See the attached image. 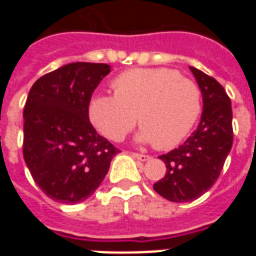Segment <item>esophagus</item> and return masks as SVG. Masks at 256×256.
Instances as JSON below:
<instances>
[{"instance_id": "obj_1", "label": "esophagus", "mask_w": 256, "mask_h": 256, "mask_svg": "<svg viewBox=\"0 0 256 256\" xmlns=\"http://www.w3.org/2000/svg\"><path fill=\"white\" fill-rule=\"evenodd\" d=\"M133 158L134 159H137L140 162H146L150 160V158L148 155H144V154H133Z\"/></svg>"}]
</instances>
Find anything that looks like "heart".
Instances as JSON below:
<instances>
[{
  "instance_id": "b5f03b06",
  "label": "heart",
  "mask_w": 256,
  "mask_h": 256,
  "mask_svg": "<svg viewBox=\"0 0 256 256\" xmlns=\"http://www.w3.org/2000/svg\"><path fill=\"white\" fill-rule=\"evenodd\" d=\"M115 94L90 97L88 115L106 138L119 141L133 128L136 115L142 126L140 142L168 150L182 141L202 112V92L192 79L170 68H136L112 80Z\"/></svg>"
}]
</instances>
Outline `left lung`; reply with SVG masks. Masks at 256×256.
Here are the masks:
<instances>
[{
	"instance_id": "left-lung-1",
	"label": "left lung",
	"mask_w": 256,
	"mask_h": 256,
	"mask_svg": "<svg viewBox=\"0 0 256 256\" xmlns=\"http://www.w3.org/2000/svg\"><path fill=\"white\" fill-rule=\"evenodd\" d=\"M203 96L198 128L182 145L159 159L166 176L154 185L156 193L174 203L198 198L220 177L233 144L232 102L222 84L212 76L189 67Z\"/></svg>"
}]
</instances>
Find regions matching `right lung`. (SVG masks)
Masks as SVG:
<instances>
[{
	"label": "right lung",
	"instance_id": "right-lung-1",
	"mask_svg": "<svg viewBox=\"0 0 256 256\" xmlns=\"http://www.w3.org/2000/svg\"><path fill=\"white\" fill-rule=\"evenodd\" d=\"M111 67L66 64L32 84L24 112L23 156L36 184L63 204L96 192L119 150L92 126L89 100Z\"/></svg>",
	"mask_w": 256,
	"mask_h": 256
}]
</instances>
